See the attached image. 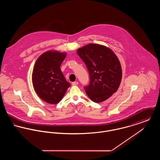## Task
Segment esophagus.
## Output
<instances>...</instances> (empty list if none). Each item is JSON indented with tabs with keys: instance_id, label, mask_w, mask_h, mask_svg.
Masks as SVG:
<instances>
[{
	"instance_id": "esophagus-1",
	"label": "esophagus",
	"mask_w": 160,
	"mask_h": 160,
	"mask_svg": "<svg viewBox=\"0 0 160 160\" xmlns=\"http://www.w3.org/2000/svg\"><path fill=\"white\" fill-rule=\"evenodd\" d=\"M79 83H78V81H75V82H72V86H76V85H78Z\"/></svg>"
}]
</instances>
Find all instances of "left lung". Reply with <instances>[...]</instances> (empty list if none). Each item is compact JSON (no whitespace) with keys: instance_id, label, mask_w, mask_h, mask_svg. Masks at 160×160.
I'll return each instance as SVG.
<instances>
[{"instance_id":"8db88e82","label":"left lung","mask_w":160,"mask_h":160,"mask_svg":"<svg viewBox=\"0 0 160 160\" xmlns=\"http://www.w3.org/2000/svg\"><path fill=\"white\" fill-rule=\"evenodd\" d=\"M77 53L89 73V84L84 87L88 96L95 103L107 100L117 91L122 79L118 57L110 48L95 44L78 48Z\"/></svg>"}]
</instances>
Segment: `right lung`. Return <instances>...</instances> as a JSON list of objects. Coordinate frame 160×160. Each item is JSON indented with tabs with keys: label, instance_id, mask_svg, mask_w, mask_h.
Wrapping results in <instances>:
<instances>
[{
	"label": "right lung",
	"instance_id": "1",
	"mask_svg": "<svg viewBox=\"0 0 160 160\" xmlns=\"http://www.w3.org/2000/svg\"><path fill=\"white\" fill-rule=\"evenodd\" d=\"M66 56V53L50 50L40 55L35 63L32 85L38 96L47 103H58L70 86L60 69Z\"/></svg>",
	"mask_w": 160,
	"mask_h": 160
}]
</instances>
